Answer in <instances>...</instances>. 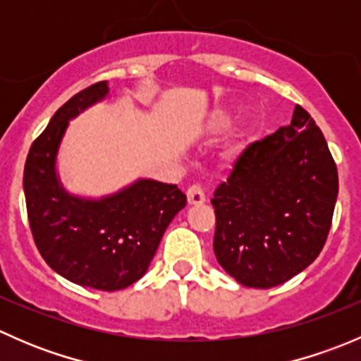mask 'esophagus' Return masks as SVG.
<instances>
[{"label": "esophagus", "mask_w": 361, "mask_h": 361, "mask_svg": "<svg viewBox=\"0 0 361 361\" xmlns=\"http://www.w3.org/2000/svg\"><path fill=\"white\" fill-rule=\"evenodd\" d=\"M187 199L188 204H202L206 201V195H204V190L201 185H190L187 190Z\"/></svg>", "instance_id": "1"}]
</instances>
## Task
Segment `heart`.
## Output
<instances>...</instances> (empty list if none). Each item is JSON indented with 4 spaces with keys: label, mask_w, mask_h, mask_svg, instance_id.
<instances>
[{
    "label": "heart",
    "mask_w": 361,
    "mask_h": 361,
    "mask_svg": "<svg viewBox=\"0 0 361 361\" xmlns=\"http://www.w3.org/2000/svg\"><path fill=\"white\" fill-rule=\"evenodd\" d=\"M228 123H231V115H228V111L218 110L213 115V118H211V129L221 130V129H225Z\"/></svg>",
    "instance_id": "1"
}]
</instances>
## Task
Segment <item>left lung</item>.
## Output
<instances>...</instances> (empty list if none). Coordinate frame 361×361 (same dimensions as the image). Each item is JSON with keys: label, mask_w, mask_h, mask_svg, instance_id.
Here are the masks:
<instances>
[{"label": "left lung", "mask_w": 361, "mask_h": 361, "mask_svg": "<svg viewBox=\"0 0 361 361\" xmlns=\"http://www.w3.org/2000/svg\"><path fill=\"white\" fill-rule=\"evenodd\" d=\"M337 166L312 116L255 141L214 190L213 250L235 281L272 288L316 260L332 227Z\"/></svg>", "instance_id": "1"}]
</instances>
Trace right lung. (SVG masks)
I'll return each mask as SVG.
<instances>
[{"instance_id": "add662e5", "label": "right lung", "mask_w": 361, "mask_h": 361, "mask_svg": "<svg viewBox=\"0 0 361 361\" xmlns=\"http://www.w3.org/2000/svg\"><path fill=\"white\" fill-rule=\"evenodd\" d=\"M108 94L97 82L66 101L32 141L24 166L29 227L43 260L80 286L115 292L147 272L159 243L187 195L176 185L140 180L99 201L69 195L56 155L69 120Z\"/></svg>"}]
</instances>
